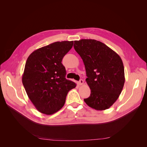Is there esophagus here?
Instances as JSON below:
<instances>
[{
	"instance_id": "esophagus-1",
	"label": "esophagus",
	"mask_w": 147,
	"mask_h": 147,
	"mask_svg": "<svg viewBox=\"0 0 147 147\" xmlns=\"http://www.w3.org/2000/svg\"><path fill=\"white\" fill-rule=\"evenodd\" d=\"M83 83H84V81L82 79H81V80H80V81L78 82V84H79V85H82Z\"/></svg>"
}]
</instances>
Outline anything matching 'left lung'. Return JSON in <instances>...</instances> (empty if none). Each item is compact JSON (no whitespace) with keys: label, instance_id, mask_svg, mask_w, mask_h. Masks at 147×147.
Returning <instances> with one entry per match:
<instances>
[{"label":"left lung","instance_id":"obj_1","mask_svg":"<svg viewBox=\"0 0 147 147\" xmlns=\"http://www.w3.org/2000/svg\"><path fill=\"white\" fill-rule=\"evenodd\" d=\"M75 50L85 67L91 94L84 101L97 110L109 109L119 97L125 78L121 57L104 43L94 39L74 41Z\"/></svg>","mask_w":147,"mask_h":147}]
</instances>
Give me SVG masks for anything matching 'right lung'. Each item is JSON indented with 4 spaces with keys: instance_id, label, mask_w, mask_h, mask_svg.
Wrapping results in <instances>:
<instances>
[{
    "instance_id": "obj_1",
    "label": "right lung",
    "mask_w": 147,
    "mask_h": 147,
    "mask_svg": "<svg viewBox=\"0 0 147 147\" xmlns=\"http://www.w3.org/2000/svg\"><path fill=\"white\" fill-rule=\"evenodd\" d=\"M73 44L74 41L53 43L33 51L26 61L22 82L40 112H57L64 106L68 92L76 87L75 83L65 78V69L61 63Z\"/></svg>"
}]
</instances>
